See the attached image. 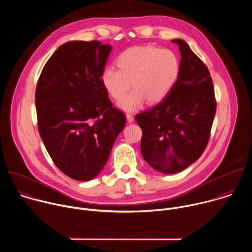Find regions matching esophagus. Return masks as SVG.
I'll return each instance as SVG.
<instances>
[{"instance_id": "34e87169", "label": "esophagus", "mask_w": 252, "mask_h": 252, "mask_svg": "<svg viewBox=\"0 0 252 252\" xmlns=\"http://www.w3.org/2000/svg\"><path fill=\"white\" fill-rule=\"evenodd\" d=\"M126 120L128 123H132L133 122V116L131 114H126Z\"/></svg>"}]
</instances>
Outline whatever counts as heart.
<instances>
[{
	"label": "heart",
	"instance_id": "obj_1",
	"mask_svg": "<svg viewBox=\"0 0 252 252\" xmlns=\"http://www.w3.org/2000/svg\"><path fill=\"white\" fill-rule=\"evenodd\" d=\"M118 65L119 68L109 65L103 69L101 83L115 99H121L132 85L134 90L120 101L126 111L138 109L145 99L151 104L160 101L176 83L181 69L173 51L153 46L124 51L118 58Z\"/></svg>",
	"mask_w": 252,
	"mask_h": 252
}]
</instances>
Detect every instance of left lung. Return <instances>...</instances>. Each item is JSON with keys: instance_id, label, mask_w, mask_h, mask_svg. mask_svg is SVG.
Segmentation results:
<instances>
[{"instance_id": "1", "label": "left lung", "mask_w": 252, "mask_h": 252, "mask_svg": "<svg viewBox=\"0 0 252 252\" xmlns=\"http://www.w3.org/2000/svg\"><path fill=\"white\" fill-rule=\"evenodd\" d=\"M172 43L182 55L176 83L160 102L135 116L142 130V158L164 173L182 171L200 158L217 112L207 66L185 41Z\"/></svg>"}]
</instances>
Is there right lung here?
Listing matches in <instances>:
<instances>
[{"instance_id":"right-lung-1","label":"right lung","mask_w":252,"mask_h":252,"mask_svg":"<svg viewBox=\"0 0 252 252\" xmlns=\"http://www.w3.org/2000/svg\"><path fill=\"white\" fill-rule=\"evenodd\" d=\"M111 51L98 41L67 42L46 63L35 88L44 145L57 167L76 181L101 171L126 126L101 83Z\"/></svg>"}]
</instances>
